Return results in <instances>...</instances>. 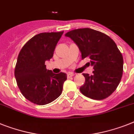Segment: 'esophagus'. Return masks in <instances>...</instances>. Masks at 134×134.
Wrapping results in <instances>:
<instances>
[{
  "label": "esophagus",
  "instance_id": "obj_1",
  "mask_svg": "<svg viewBox=\"0 0 134 134\" xmlns=\"http://www.w3.org/2000/svg\"><path fill=\"white\" fill-rule=\"evenodd\" d=\"M75 74H74V73H71V72H69L67 74V77H72V76H74Z\"/></svg>",
  "mask_w": 134,
  "mask_h": 134
}]
</instances>
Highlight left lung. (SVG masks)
<instances>
[{"label":"left lung","mask_w":134,"mask_h":134,"mask_svg":"<svg viewBox=\"0 0 134 134\" xmlns=\"http://www.w3.org/2000/svg\"><path fill=\"white\" fill-rule=\"evenodd\" d=\"M77 46L82 58L90 59L94 71L83 74L85 83L80 88L84 96L95 100L105 99L116 89L123 71V58L110 37L91 29H75L67 32Z\"/></svg>","instance_id":"1"}]
</instances>
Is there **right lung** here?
<instances>
[{
    "mask_svg": "<svg viewBox=\"0 0 134 134\" xmlns=\"http://www.w3.org/2000/svg\"><path fill=\"white\" fill-rule=\"evenodd\" d=\"M63 31L42 32L31 38L19 53L15 77L26 99L37 105H46L60 96L67 74H54L46 69L45 62L53 57Z\"/></svg>",
    "mask_w": 134,
    "mask_h": 134,
    "instance_id": "right-lung-1",
    "label": "right lung"
}]
</instances>
